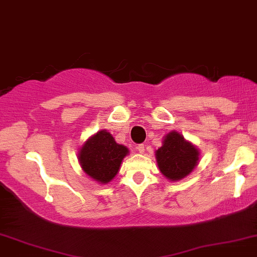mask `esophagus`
Listing matches in <instances>:
<instances>
[{"label": "esophagus", "mask_w": 257, "mask_h": 257, "mask_svg": "<svg viewBox=\"0 0 257 257\" xmlns=\"http://www.w3.org/2000/svg\"><path fill=\"white\" fill-rule=\"evenodd\" d=\"M136 149H138V152L140 154H143V153H145V150H146L145 145H139L138 147H136Z\"/></svg>", "instance_id": "esophagus-1"}]
</instances>
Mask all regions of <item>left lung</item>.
<instances>
[{"label": "left lung", "mask_w": 257, "mask_h": 257, "mask_svg": "<svg viewBox=\"0 0 257 257\" xmlns=\"http://www.w3.org/2000/svg\"><path fill=\"white\" fill-rule=\"evenodd\" d=\"M155 155L160 172L166 179L180 181L197 166L200 152L180 133L173 131L164 136L162 147L156 150Z\"/></svg>", "instance_id": "left-lung-1"}]
</instances>
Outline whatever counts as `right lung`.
<instances>
[{"label":"right lung","instance_id":"obj_1","mask_svg":"<svg viewBox=\"0 0 257 257\" xmlns=\"http://www.w3.org/2000/svg\"><path fill=\"white\" fill-rule=\"evenodd\" d=\"M128 153V148L116 143L110 133L100 131L81 147L78 161L88 176L98 183L107 184L118 173L122 160Z\"/></svg>","mask_w":257,"mask_h":257}]
</instances>
